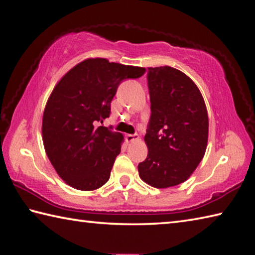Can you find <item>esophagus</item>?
Wrapping results in <instances>:
<instances>
[{
	"mask_svg": "<svg viewBox=\"0 0 255 255\" xmlns=\"http://www.w3.org/2000/svg\"><path fill=\"white\" fill-rule=\"evenodd\" d=\"M138 135L137 133H128V135H126V140L127 141H133V140H138Z\"/></svg>",
	"mask_w": 255,
	"mask_h": 255,
	"instance_id": "esophagus-1",
	"label": "esophagus"
}]
</instances>
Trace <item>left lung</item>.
Masks as SVG:
<instances>
[{"label": "left lung", "instance_id": "obj_1", "mask_svg": "<svg viewBox=\"0 0 255 255\" xmlns=\"http://www.w3.org/2000/svg\"><path fill=\"white\" fill-rule=\"evenodd\" d=\"M150 119L147 158L138 165L143 182L156 188L188 179L204 157L208 116L202 94L191 78L165 66L148 68Z\"/></svg>", "mask_w": 255, "mask_h": 255}]
</instances>
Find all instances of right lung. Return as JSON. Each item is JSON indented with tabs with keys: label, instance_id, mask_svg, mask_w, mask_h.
<instances>
[{
	"label": "right lung",
	"instance_id": "right-lung-1",
	"mask_svg": "<svg viewBox=\"0 0 255 255\" xmlns=\"http://www.w3.org/2000/svg\"><path fill=\"white\" fill-rule=\"evenodd\" d=\"M145 71L104 58L87 59L54 87L43 113V145L55 172L71 187L94 191L108 182L124 137L97 123L109 117L120 83Z\"/></svg>",
	"mask_w": 255,
	"mask_h": 255
}]
</instances>
